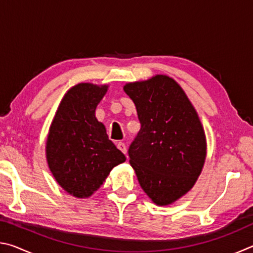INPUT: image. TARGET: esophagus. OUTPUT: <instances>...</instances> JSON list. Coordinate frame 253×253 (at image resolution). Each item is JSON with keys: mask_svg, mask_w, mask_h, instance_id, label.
<instances>
[{"mask_svg": "<svg viewBox=\"0 0 253 253\" xmlns=\"http://www.w3.org/2000/svg\"><path fill=\"white\" fill-rule=\"evenodd\" d=\"M117 147H118V149L119 151H122L124 154H126L127 153V148H126V145L124 144L123 142H118L117 143Z\"/></svg>", "mask_w": 253, "mask_h": 253, "instance_id": "34e87169", "label": "esophagus"}]
</instances>
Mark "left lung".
Listing matches in <instances>:
<instances>
[{
  "instance_id": "1",
  "label": "left lung",
  "mask_w": 253,
  "mask_h": 253,
  "mask_svg": "<svg viewBox=\"0 0 253 253\" xmlns=\"http://www.w3.org/2000/svg\"><path fill=\"white\" fill-rule=\"evenodd\" d=\"M134 101L140 130L128 149L140 186L154 203L169 205L196 182L207 157V139L195 108L169 76L124 85Z\"/></svg>"
}]
</instances>
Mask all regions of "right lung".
<instances>
[{
	"label": "right lung",
	"instance_id": "1",
	"mask_svg": "<svg viewBox=\"0 0 253 253\" xmlns=\"http://www.w3.org/2000/svg\"><path fill=\"white\" fill-rule=\"evenodd\" d=\"M108 85L78 84L67 91L51 123L45 155L55 181L79 199L91 196L126 157L95 116Z\"/></svg>",
	"mask_w": 253,
	"mask_h": 253
}]
</instances>
